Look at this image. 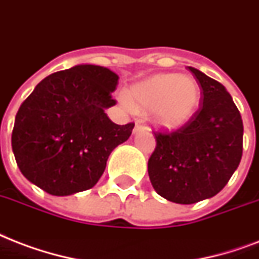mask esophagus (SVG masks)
Wrapping results in <instances>:
<instances>
[{"label":"esophagus","instance_id":"1","mask_svg":"<svg viewBox=\"0 0 259 259\" xmlns=\"http://www.w3.org/2000/svg\"><path fill=\"white\" fill-rule=\"evenodd\" d=\"M140 130H143V125H142V123H140V121H138V123H136L135 130H134V131L138 132V131H140Z\"/></svg>","mask_w":259,"mask_h":259}]
</instances>
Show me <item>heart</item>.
Masks as SVG:
<instances>
[{"label":"heart","instance_id":"heart-1","mask_svg":"<svg viewBox=\"0 0 259 259\" xmlns=\"http://www.w3.org/2000/svg\"><path fill=\"white\" fill-rule=\"evenodd\" d=\"M201 101L198 82L186 74H155L132 85L124 102L138 112H151L158 127L178 130L193 119Z\"/></svg>","mask_w":259,"mask_h":259}]
</instances>
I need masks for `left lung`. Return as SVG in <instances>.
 I'll list each match as a JSON object with an SVG mask.
<instances>
[{
    "mask_svg": "<svg viewBox=\"0 0 259 259\" xmlns=\"http://www.w3.org/2000/svg\"><path fill=\"white\" fill-rule=\"evenodd\" d=\"M201 86V105L189 123L171 134H155L148 177L159 196L177 204L213 197L239 166L243 123L220 82L189 67Z\"/></svg>",
    "mask_w": 259,
    "mask_h": 259,
    "instance_id": "obj_1",
    "label": "left lung"
}]
</instances>
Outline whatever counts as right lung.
Listing matches in <instances>:
<instances>
[{
  "label": "right lung",
  "instance_id": "1",
  "mask_svg": "<svg viewBox=\"0 0 259 259\" xmlns=\"http://www.w3.org/2000/svg\"><path fill=\"white\" fill-rule=\"evenodd\" d=\"M119 75L96 65H77L48 75L21 104L12 150L28 181L53 196L93 188L108 157L131 136L135 124L119 125L105 109L116 101Z\"/></svg>",
  "mask_w": 259,
  "mask_h": 259
}]
</instances>
